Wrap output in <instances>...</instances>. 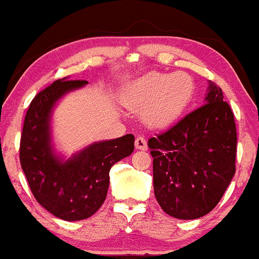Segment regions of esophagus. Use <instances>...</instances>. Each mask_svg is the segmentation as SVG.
I'll return each instance as SVG.
<instances>
[{
  "label": "esophagus",
  "mask_w": 259,
  "mask_h": 259,
  "mask_svg": "<svg viewBox=\"0 0 259 259\" xmlns=\"http://www.w3.org/2000/svg\"><path fill=\"white\" fill-rule=\"evenodd\" d=\"M135 146L137 150H142V151L147 150V142H146V140L142 137V136H138V137L136 138Z\"/></svg>",
  "instance_id": "34e87169"
}]
</instances>
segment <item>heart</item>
<instances>
[{
	"instance_id": "1",
	"label": "heart",
	"mask_w": 259,
	"mask_h": 259,
	"mask_svg": "<svg viewBox=\"0 0 259 259\" xmlns=\"http://www.w3.org/2000/svg\"><path fill=\"white\" fill-rule=\"evenodd\" d=\"M195 83L186 73H150L132 81L124 103L143 109V119L152 127H167L180 118L193 101Z\"/></svg>"
}]
</instances>
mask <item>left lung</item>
<instances>
[{
	"label": "left lung",
	"instance_id": "left-lung-1",
	"mask_svg": "<svg viewBox=\"0 0 259 259\" xmlns=\"http://www.w3.org/2000/svg\"><path fill=\"white\" fill-rule=\"evenodd\" d=\"M223 98L222 89L209 81L204 106L148 140L155 196L176 219L210 213L235 174L237 131Z\"/></svg>",
	"mask_w": 259,
	"mask_h": 259
}]
</instances>
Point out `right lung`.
Listing matches in <instances>:
<instances>
[{
  "mask_svg": "<svg viewBox=\"0 0 259 259\" xmlns=\"http://www.w3.org/2000/svg\"><path fill=\"white\" fill-rule=\"evenodd\" d=\"M59 79L40 92L27 109L20 143V162L32 195L54 217L76 222L93 215L104 203L109 170L135 150V136L97 141L69 158L56 152L53 113L70 92L85 80Z\"/></svg>",
  "mask_w": 259,
  "mask_h": 259,
  "instance_id": "add662e5",
  "label": "right lung"
}]
</instances>
